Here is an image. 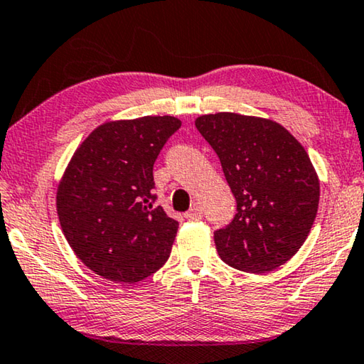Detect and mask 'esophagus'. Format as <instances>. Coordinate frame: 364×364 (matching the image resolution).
Segmentation results:
<instances>
[{
	"label": "esophagus",
	"mask_w": 364,
	"mask_h": 364,
	"mask_svg": "<svg viewBox=\"0 0 364 364\" xmlns=\"http://www.w3.org/2000/svg\"><path fill=\"white\" fill-rule=\"evenodd\" d=\"M184 218H186L188 221H198V219L203 218V209L199 206H194L189 209L186 214H184Z\"/></svg>",
	"instance_id": "34e87169"
}]
</instances>
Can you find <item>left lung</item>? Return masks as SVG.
<instances>
[{
	"instance_id": "1",
	"label": "left lung",
	"mask_w": 364,
	"mask_h": 364,
	"mask_svg": "<svg viewBox=\"0 0 364 364\" xmlns=\"http://www.w3.org/2000/svg\"><path fill=\"white\" fill-rule=\"evenodd\" d=\"M221 161L237 213L214 232L221 259L250 274L294 257L314 226L320 181L305 148L277 122L218 112L194 122Z\"/></svg>"
}]
</instances>
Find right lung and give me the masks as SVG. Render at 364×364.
I'll use <instances>...</instances> for the list:
<instances>
[{
  "label": "right lung",
  "mask_w": 364,
  "mask_h": 364,
  "mask_svg": "<svg viewBox=\"0 0 364 364\" xmlns=\"http://www.w3.org/2000/svg\"><path fill=\"white\" fill-rule=\"evenodd\" d=\"M176 117L105 122L70 158L55 206L75 255L112 282L135 284L170 257L178 221L155 206L153 165Z\"/></svg>",
  "instance_id": "obj_1"
}]
</instances>
